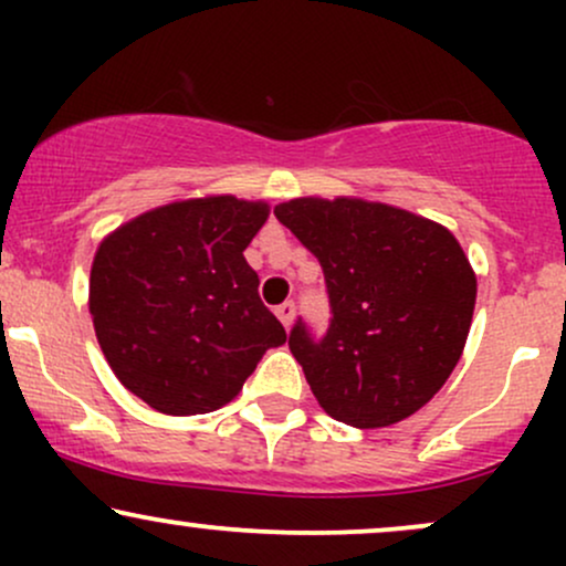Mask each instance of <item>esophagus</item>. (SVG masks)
<instances>
[{"label":"esophagus","instance_id":"1","mask_svg":"<svg viewBox=\"0 0 566 566\" xmlns=\"http://www.w3.org/2000/svg\"><path fill=\"white\" fill-rule=\"evenodd\" d=\"M295 311H297V308H295V303H292V301L276 305L279 322H282L284 327H292V322H295Z\"/></svg>","mask_w":566,"mask_h":566}]
</instances>
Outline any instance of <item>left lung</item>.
Wrapping results in <instances>:
<instances>
[{
  "label": "left lung",
  "instance_id": "8db88e82",
  "mask_svg": "<svg viewBox=\"0 0 566 566\" xmlns=\"http://www.w3.org/2000/svg\"><path fill=\"white\" fill-rule=\"evenodd\" d=\"M324 271L329 327L303 319L290 350L329 418L386 428L418 412L463 354L476 303L463 247L444 226L361 199H292L274 210Z\"/></svg>",
  "mask_w": 566,
  "mask_h": 566
}]
</instances>
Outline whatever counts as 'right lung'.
Returning <instances> with one entry per match:
<instances>
[{"label":"right lung","instance_id":"obj_1","mask_svg":"<svg viewBox=\"0 0 566 566\" xmlns=\"http://www.w3.org/2000/svg\"><path fill=\"white\" fill-rule=\"evenodd\" d=\"M269 205L175 201L116 229L95 252L90 314L122 386L165 415H205L242 391L287 340L244 261Z\"/></svg>","mask_w":566,"mask_h":566}]
</instances>
